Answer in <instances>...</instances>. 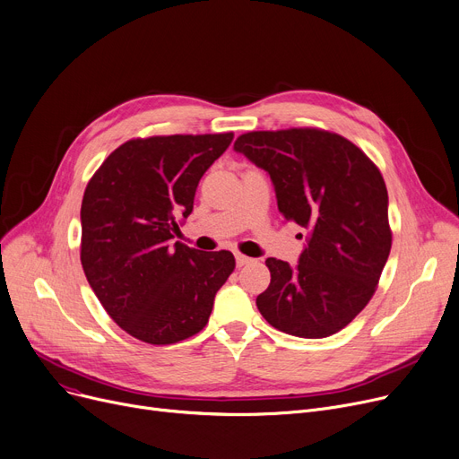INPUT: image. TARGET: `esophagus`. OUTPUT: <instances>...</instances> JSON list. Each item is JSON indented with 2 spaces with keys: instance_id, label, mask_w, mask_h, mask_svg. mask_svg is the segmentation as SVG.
<instances>
[{
  "instance_id": "obj_1",
  "label": "esophagus",
  "mask_w": 459,
  "mask_h": 459,
  "mask_svg": "<svg viewBox=\"0 0 459 459\" xmlns=\"http://www.w3.org/2000/svg\"><path fill=\"white\" fill-rule=\"evenodd\" d=\"M251 262H255L251 256H247V255H242V253H236V264H238V268L247 266V264H251Z\"/></svg>"
}]
</instances>
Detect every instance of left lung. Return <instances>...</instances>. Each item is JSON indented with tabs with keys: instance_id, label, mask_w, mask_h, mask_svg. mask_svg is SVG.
Segmentation results:
<instances>
[{
	"instance_id": "obj_1",
	"label": "left lung",
	"mask_w": 459,
	"mask_h": 459,
	"mask_svg": "<svg viewBox=\"0 0 459 459\" xmlns=\"http://www.w3.org/2000/svg\"><path fill=\"white\" fill-rule=\"evenodd\" d=\"M234 149L270 173L284 221L308 230L296 268L266 260L272 281L256 298L260 315L301 339L339 333L372 299L393 246L377 165L322 128L247 132Z\"/></svg>"
}]
</instances>
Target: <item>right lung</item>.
Listing matches in <instances>:
<instances>
[{
  "label": "right lung",
  "mask_w": 459,
  "mask_h": 459,
  "mask_svg": "<svg viewBox=\"0 0 459 459\" xmlns=\"http://www.w3.org/2000/svg\"><path fill=\"white\" fill-rule=\"evenodd\" d=\"M234 134L152 135L120 144L82 201V266L113 322L147 344H175L208 324L236 268L230 251L173 242L201 177Z\"/></svg>",
  "instance_id": "obj_1"
}]
</instances>
